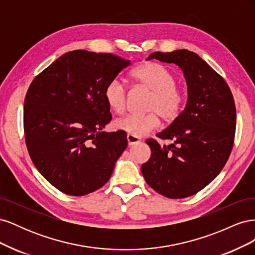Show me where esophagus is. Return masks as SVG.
Listing matches in <instances>:
<instances>
[{
	"label": "esophagus",
	"instance_id": "1",
	"mask_svg": "<svg viewBox=\"0 0 255 255\" xmlns=\"http://www.w3.org/2000/svg\"><path fill=\"white\" fill-rule=\"evenodd\" d=\"M127 138H128V145H134V144H137V143H139V142L141 141L140 138L135 137V136L129 135V134H128Z\"/></svg>",
	"mask_w": 255,
	"mask_h": 255
}]
</instances>
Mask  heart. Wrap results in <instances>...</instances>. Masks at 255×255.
<instances>
[{"instance_id": "1", "label": "heart", "mask_w": 255, "mask_h": 255, "mask_svg": "<svg viewBox=\"0 0 255 255\" xmlns=\"http://www.w3.org/2000/svg\"><path fill=\"white\" fill-rule=\"evenodd\" d=\"M136 84L152 91L148 110L144 115L130 114L115 122L117 129L135 137H142L160 125V116L172 121L180 115L184 105L183 91L175 85V76L165 66L156 63H144L130 72ZM104 99L110 110L121 114L126 110L127 89L119 80L106 85Z\"/></svg>"}]
</instances>
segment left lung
Wrapping results in <instances>:
<instances>
[{"mask_svg": "<svg viewBox=\"0 0 255 255\" xmlns=\"http://www.w3.org/2000/svg\"><path fill=\"white\" fill-rule=\"evenodd\" d=\"M150 59L179 66L188 97L184 111L156 135L173 142L160 146L156 140H145L151 157L141 173L158 194L187 198L207 186L227 163L236 128L234 99L226 81L194 52H154Z\"/></svg>", "mask_w": 255, "mask_h": 255, "instance_id": "1", "label": "left lung"}]
</instances>
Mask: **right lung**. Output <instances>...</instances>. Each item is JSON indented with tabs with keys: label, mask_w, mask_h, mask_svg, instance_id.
Segmentation results:
<instances>
[{
	"label": "right lung",
	"mask_w": 255,
	"mask_h": 255,
	"mask_svg": "<svg viewBox=\"0 0 255 255\" xmlns=\"http://www.w3.org/2000/svg\"><path fill=\"white\" fill-rule=\"evenodd\" d=\"M130 61L111 53L75 50L34 79L24 100V133L34 165L64 194L101 188L128 145L123 130L106 133L112 120L106 85Z\"/></svg>",
	"instance_id": "1"
}]
</instances>
